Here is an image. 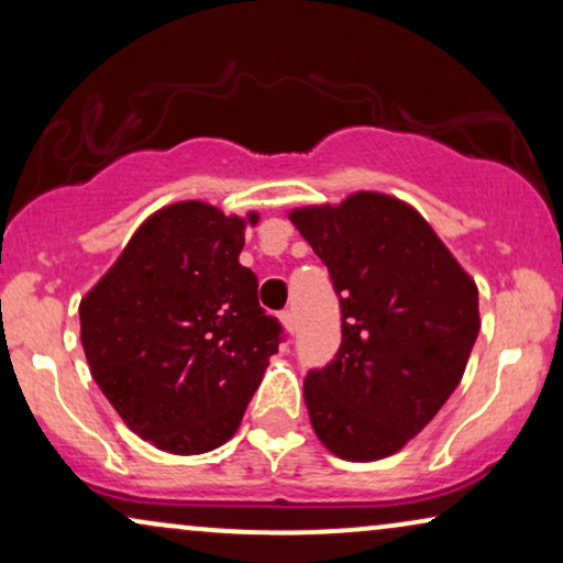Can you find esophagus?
<instances>
[{
  "label": "esophagus",
  "mask_w": 563,
  "mask_h": 563,
  "mask_svg": "<svg viewBox=\"0 0 563 563\" xmlns=\"http://www.w3.org/2000/svg\"><path fill=\"white\" fill-rule=\"evenodd\" d=\"M282 325H284V330H287V333L291 335V333H295V314H291L289 310H284L282 312Z\"/></svg>",
  "instance_id": "esophagus-1"
}]
</instances>
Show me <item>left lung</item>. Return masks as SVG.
Here are the masks:
<instances>
[{"label": "left lung", "mask_w": 563, "mask_h": 563, "mask_svg": "<svg viewBox=\"0 0 563 563\" xmlns=\"http://www.w3.org/2000/svg\"><path fill=\"white\" fill-rule=\"evenodd\" d=\"M341 297L335 358L305 379L314 435L345 461L405 449L451 397L479 335V289L430 222L384 191L289 210Z\"/></svg>", "instance_id": "8db88e82"}]
</instances>
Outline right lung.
I'll return each instance as SVG.
<instances>
[{
  "label": "right lung",
  "instance_id": "add662e5",
  "mask_svg": "<svg viewBox=\"0 0 563 563\" xmlns=\"http://www.w3.org/2000/svg\"><path fill=\"white\" fill-rule=\"evenodd\" d=\"M258 220L199 199L161 207L81 299L91 376L161 451L197 456L228 443L279 349V322L238 261Z\"/></svg>",
  "mask_w": 563,
  "mask_h": 563
}]
</instances>
